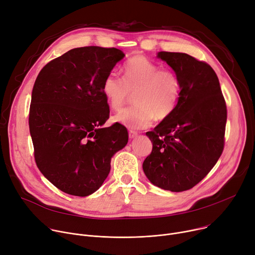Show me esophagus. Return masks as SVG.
<instances>
[{
	"label": "esophagus",
	"instance_id": "1",
	"mask_svg": "<svg viewBox=\"0 0 255 255\" xmlns=\"http://www.w3.org/2000/svg\"><path fill=\"white\" fill-rule=\"evenodd\" d=\"M138 133L136 131H133V130H129V138H135L137 137Z\"/></svg>",
	"mask_w": 255,
	"mask_h": 255
}]
</instances>
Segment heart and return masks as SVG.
<instances>
[{"mask_svg": "<svg viewBox=\"0 0 255 255\" xmlns=\"http://www.w3.org/2000/svg\"><path fill=\"white\" fill-rule=\"evenodd\" d=\"M103 92L110 108L121 111L134 95V108L119 113L115 120L132 129L148 127L156 117L165 120L175 111L181 94L177 73L164 69L145 56L135 55L123 67V79L109 74Z\"/></svg>", "mask_w": 255, "mask_h": 255, "instance_id": "obj_1", "label": "heart"}]
</instances>
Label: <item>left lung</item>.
<instances>
[{
    "label": "left lung",
    "instance_id": "1",
    "mask_svg": "<svg viewBox=\"0 0 255 255\" xmlns=\"http://www.w3.org/2000/svg\"><path fill=\"white\" fill-rule=\"evenodd\" d=\"M158 57L179 76L181 94L172 115L146 132L152 149L142 168L148 180L159 188L188 191L210 172L223 154L226 100L207 62L166 51Z\"/></svg>",
    "mask_w": 255,
    "mask_h": 255
}]
</instances>
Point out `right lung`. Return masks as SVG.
Wrapping results in <instances>:
<instances>
[{"mask_svg": "<svg viewBox=\"0 0 255 255\" xmlns=\"http://www.w3.org/2000/svg\"><path fill=\"white\" fill-rule=\"evenodd\" d=\"M123 57L117 48H75L48 62L33 85L28 125L35 161L66 194L86 197L97 191L112 157L128 142L122 124L101 128L110 118L103 83Z\"/></svg>", "mask_w": 255, "mask_h": 255, "instance_id": "1", "label": "right lung"}]
</instances>
